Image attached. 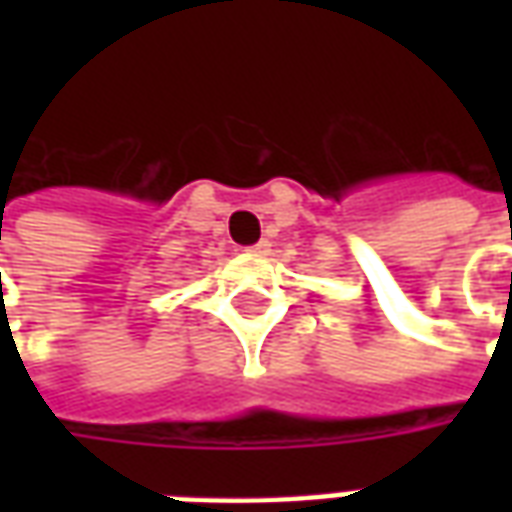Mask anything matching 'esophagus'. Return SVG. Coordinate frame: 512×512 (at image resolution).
Wrapping results in <instances>:
<instances>
[{"instance_id":"1","label":"esophagus","mask_w":512,"mask_h":512,"mask_svg":"<svg viewBox=\"0 0 512 512\" xmlns=\"http://www.w3.org/2000/svg\"><path fill=\"white\" fill-rule=\"evenodd\" d=\"M268 246H271V244H268V241H257L255 246H246L244 252H246V255H266Z\"/></svg>"}]
</instances>
